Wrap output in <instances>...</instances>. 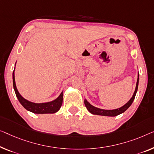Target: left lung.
<instances>
[{"label":"left lung","mask_w":154,"mask_h":154,"mask_svg":"<svg viewBox=\"0 0 154 154\" xmlns=\"http://www.w3.org/2000/svg\"><path fill=\"white\" fill-rule=\"evenodd\" d=\"M138 83H139V73H137V82H136V89H135V91L134 94H133L132 97L128 101V102L126 103V104L124 105V106H121L118 109H112V110H106V109H100V108L95 107L92 105L91 104L88 102V101L86 99L84 100V104L85 106H86V109L88 111L90 112L93 115H98V116H109V117H115L118 116L121 113H123L124 112L127 111V110L129 108V106L131 105V104L134 102L135 99V97H136V93L137 91V88H138Z\"/></svg>","instance_id":"8db88e82"}]
</instances>
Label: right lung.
Wrapping results in <instances>:
<instances>
[{"label":"right lung","mask_w":154,"mask_h":154,"mask_svg":"<svg viewBox=\"0 0 154 154\" xmlns=\"http://www.w3.org/2000/svg\"><path fill=\"white\" fill-rule=\"evenodd\" d=\"M17 63V62H16ZM16 66V64H15ZM14 71L15 68L13 71L12 77H13V86L16 95L18 98L19 102L23 106L25 109L27 111L32 112V113H36V114H46V113H56L60 109V108L62 105L63 102V91L61 92L58 97L56 99L50 101L48 102H43V103H35L30 102L23 97L18 92L17 88V85L15 82V76H14Z\"/></svg>","instance_id":"right-lung-1"}]
</instances>
